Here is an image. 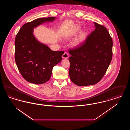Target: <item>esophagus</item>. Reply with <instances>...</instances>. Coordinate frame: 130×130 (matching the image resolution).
Returning a JSON list of instances; mask_svg holds the SVG:
<instances>
[{"instance_id": "34e87169", "label": "esophagus", "mask_w": 130, "mask_h": 130, "mask_svg": "<svg viewBox=\"0 0 130 130\" xmlns=\"http://www.w3.org/2000/svg\"><path fill=\"white\" fill-rule=\"evenodd\" d=\"M68 57H69V55L68 53L66 52H65L62 56V58L66 59V58H68Z\"/></svg>"}]
</instances>
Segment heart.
Here are the masks:
<instances>
[{
  "label": "heart",
  "instance_id": "1",
  "mask_svg": "<svg viewBox=\"0 0 130 130\" xmlns=\"http://www.w3.org/2000/svg\"><path fill=\"white\" fill-rule=\"evenodd\" d=\"M80 31V28L79 27L76 28V31ZM86 37V33L85 32H81L77 37H76L74 39V40L73 41V45L74 46L78 45L85 39Z\"/></svg>",
  "mask_w": 130,
  "mask_h": 130
}]
</instances>
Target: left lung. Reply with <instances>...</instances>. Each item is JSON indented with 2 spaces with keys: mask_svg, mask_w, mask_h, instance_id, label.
<instances>
[{
  "mask_svg": "<svg viewBox=\"0 0 130 130\" xmlns=\"http://www.w3.org/2000/svg\"><path fill=\"white\" fill-rule=\"evenodd\" d=\"M95 30L82 45L69 50V75L79 86L96 84L105 74L112 56V40L104 26L94 22Z\"/></svg>",
  "mask_w": 130,
  "mask_h": 130,
  "instance_id": "1",
  "label": "left lung"
}]
</instances>
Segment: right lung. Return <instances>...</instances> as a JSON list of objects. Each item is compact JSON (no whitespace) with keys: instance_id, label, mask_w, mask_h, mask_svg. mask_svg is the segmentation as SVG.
Wrapping results in <instances>:
<instances>
[{"instance_id":"1","label":"right lung","mask_w":130,"mask_h":130,"mask_svg":"<svg viewBox=\"0 0 130 130\" xmlns=\"http://www.w3.org/2000/svg\"><path fill=\"white\" fill-rule=\"evenodd\" d=\"M56 19L43 18L26 23L16 36L15 61L19 72L29 82L36 84L46 82L50 79L53 67L62 60L63 51H52L33 34L34 28Z\"/></svg>"}]
</instances>
